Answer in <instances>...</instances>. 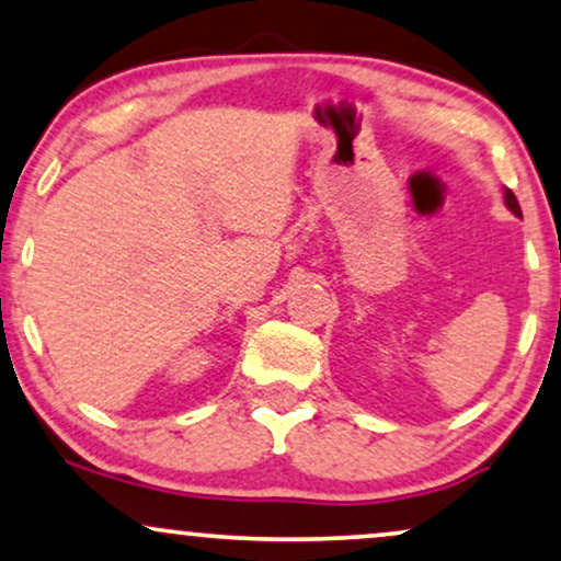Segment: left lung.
Here are the masks:
<instances>
[{"mask_svg":"<svg viewBox=\"0 0 561 561\" xmlns=\"http://www.w3.org/2000/svg\"><path fill=\"white\" fill-rule=\"evenodd\" d=\"M505 203H507V208H511L515 216H523L520 214V206H518V198H515L513 191H505Z\"/></svg>","mask_w":561,"mask_h":561,"instance_id":"8db88e82","label":"left lung"}]
</instances>
